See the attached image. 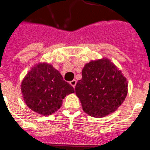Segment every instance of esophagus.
<instances>
[{"label":"esophagus","mask_w":150,"mask_h":150,"mask_svg":"<svg viewBox=\"0 0 150 150\" xmlns=\"http://www.w3.org/2000/svg\"><path fill=\"white\" fill-rule=\"evenodd\" d=\"M70 84H71V86H72L73 87L75 88V85H76V80L74 79V80H72V81H71V82H70Z\"/></svg>","instance_id":"34e87169"}]
</instances>
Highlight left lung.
Instances as JSON below:
<instances>
[{
  "label": "left lung",
  "instance_id": "8db88e82",
  "mask_svg": "<svg viewBox=\"0 0 150 150\" xmlns=\"http://www.w3.org/2000/svg\"><path fill=\"white\" fill-rule=\"evenodd\" d=\"M82 75L75 86V93L89 116L105 117L114 112L125 100L127 79L107 58L86 64Z\"/></svg>",
  "mask_w": 150,
  "mask_h": 150
}]
</instances>
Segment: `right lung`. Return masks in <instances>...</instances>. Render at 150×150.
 I'll return each instance as SVG.
<instances>
[{"mask_svg": "<svg viewBox=\"0 0 150 150\" xmlns=\"http://www.w3.org/2000/svg\"><path fill=\"white\" fill-rule=\"evenodd\" d=\"M26 105L42 116H50L62 105L63 99L75 92L60 73L47 63H40L31 68L21 83Z\"/></svg>", "mask_w": 150, "mask_h": 150, "instance_id": "obj_1", "label": "right lung"}]
</instances>
